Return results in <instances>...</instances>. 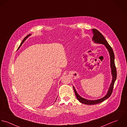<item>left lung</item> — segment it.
<instances>
[{
  "instance_id": "left-lung-1",
  "label": "left lung",
  "mask_w": 127,
  "mask_h": 127,
  "mask_svg": "<svg viewBox=\"0 0 127 127\" xmlns=\"http://www.w3.org/2000/svg\"><path fill=\"white\" fill-rule=\"evenodd\" d=\"M93 33V36L92 38L93 41L96 43L98 44H101L103 45H104L105 47L107 48L108 51H109V54H110V66L111 68V73L112 75V82L110 84V86L109 87L108 91L106 95L105 96L102 98L101 99L97 100H88L85 99L82 97H81L76 92V90L74 87L73 86V88L74 90V92L75 93V95L76 96V98L77 100L80 101V102L82 103H84L88 105H92V104H96L97 103H99L102 101H104L107 98H108L111 95L113 89L114 87V84L115 83V81L117 77V71H116V68L114 62V54L113 52V50L112 48L110 47V46L108 44L107 41L105 40V38L103 37V36L101 34L98 30L96 29H92Z\"/></svg>"
}]
</instances>
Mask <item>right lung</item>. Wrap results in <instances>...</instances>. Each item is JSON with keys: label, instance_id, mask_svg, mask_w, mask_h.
<instances>
[{"label": "right lung", "instance_id": "obj_1", "mask_svg": "<svg viewBox=\"0 0 127 127\" xmlns=\"http://www.w3.org/2000/svg\"><path fill=\"white\" fill-rule=\"evenodd\" d=\"M30 34H29V35H27V36H26V37H25V38H24V40H23V41H22V43H21V45H20V46H19V48H18V49H19V48H20V47H21V46H22V44H23V43H24V41H25V40H26V39H27V38H28V37H29V36H30Z\"/></svg>", "mask_w": 127, "mask_h": 127}]
</instances>
